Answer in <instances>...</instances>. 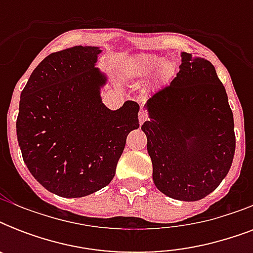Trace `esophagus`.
<instances>
[{"label": "esophagus", "mask_w": 253, "mask_h": 253, "mask_svg": "<svg viewBox=\"0 0 253 253\" xmlns=\"http://www.w3.org/2000/svg\"><path fill=\"white\" fill-rule=\"evenodd\" d=\"M139 123H140V125H142L143 122H144V121H147V113L144 110H143V109H140V111H139Z\"/></svg>", "instance_id": "obj_1"}]
</instances>
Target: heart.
I'll use <instances>...</instances> for the list:
<instances>
[{"label": "heart", "mask_w": 253, "mask_h": 253, "mask_svg": "<svg viewBox=\"0 0 253 253\" xmlns=\"http://www.w3.org/2000/svg\"><path fill=\"white\" fill-rule=\"evenodd\" d=\"M159 69L158 79L162 81H168L174 73V65L169 61L164 63V59L158 55L151 53H139L131 57L127 64V73L135 79H146Z\"/></svg>", "instance_id": "heart-1"}]
</instances>
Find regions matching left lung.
I'll return each mask as SVG.
<instances>
[{"mask_svg":"<svg viewBox=\"0 0 253 253\" xmlns=\"http://www.w3.org/2000/svg\"><path fill=\"white\" fill-rule=\"evenodd\" d=\"M142 130L156 188L193 202L214 192L235 154L234 115L214 65L181 52L180 72L144 105Z\"/></svg>","mask_w":253,"mask_h":253,"instance_id":"8db88e82","label":"left lung"}]
</instances>
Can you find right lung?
<instances>
[{"label":"right lung","instance_id":"add662e5","mask_svg":"<svg viewBox=\"0 0 253 253\" xmlns=\"http://www.w3.org/2000/svg\"><path fill=\"white\" fill-rule=\"evenodd\" d=\"M99 47L75 45L45 57L21 93L17 138L26 167L48 192L89 196L109 185L127 135L139 127V105L110 110L97 68Z\"/></svg>","mask_w":253,"mask_h":253}]
</instances>
